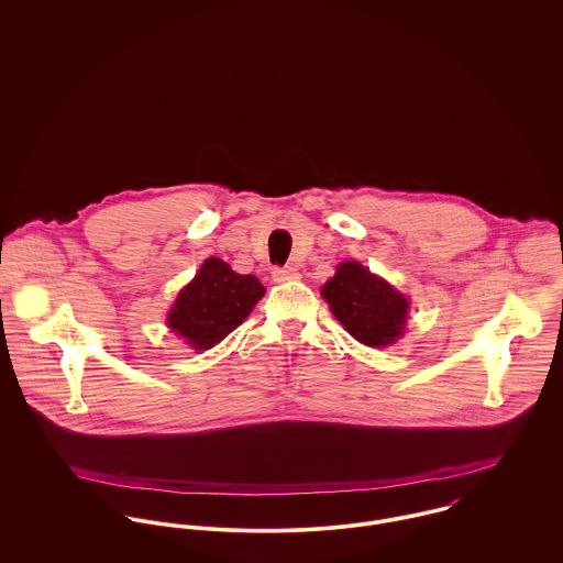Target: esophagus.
Returning a JSON list of instances; mask_svg holds the SVG:
<instances>
[{
	"label": "esophagus",
	"instance_id": "1",
	"mask_svg": "<svg viewBox=\"0 0 563 563\" xmlns=\"http://www.w3.org/2000/svg\"><path fill=\"white\" fill-rule=\"evenodd\" d=\"M273 279L275 282H292V279H299V271L292 266H275Z\"/></svg>",
	"mask_w": 563,
	"mask_h": 563
}]
</instances>
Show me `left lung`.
<instances>
[{
  "mask_svg": "<svg viewBox=\"0 0 563 563\" xmlns=\"http://www.w3.org/2000/svg\"><path fill=\"white\" fill-rule=\"evenodd\" d=\"M333 317L368 346H386L402 333L407 299L357 262H342L322 286Z\"/></svg>",
  "mask_w": 563,
  "mask_h": 563,
  "instance_id": "8db88e82",
  "label": "left lung"
}]
</instances>
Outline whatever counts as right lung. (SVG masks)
Listing matches in <instances>:
<instances>
[{
  "mask_svg": "<svg viewBox=\"0 0 563 563\" xmlns=\"http://www.w3.org/2000/svg\"><path fill=\"white\" fill-rule=\"evenodd\" d=\"M264 297L253 275H239L219 257H208L195 279L179 292L168 327L203 351L221 342L241 324Z\"/></svg>",
  "mask_w": 563,
  "mask_h": 563,
  "instance_id": "obj_1",
  "label": "right lung"
}]
</instances>
